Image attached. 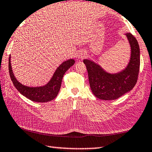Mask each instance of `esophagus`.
Here are the masks:
<instances>
[{
    "mask_svg": "<svg viewBox=\"0 0 152 152\" xmlns=\"http://www.w3.org/2000/svg\"><path fill=\"white\" fill-rule=\"evenodd\" d=\"M84 57H86V54L84 53V52H80V53L78 55V58L80 59L84 58Z\"/></svg>",
    "mask_w": 152,
    "mask_h": 152,
    "instance_id": "34e87169",
    "label": "esophagus"
}]
</instances>
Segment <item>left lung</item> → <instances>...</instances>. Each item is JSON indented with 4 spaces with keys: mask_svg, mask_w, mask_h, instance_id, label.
<instances>
[{
    "mask_svg": "<svg viewBox=\"0 0 152 152\" xmlns=\"http://www.w3.org/2000/svg\"><path fill=\"white\" fill-rule=\"evenodd\" d=\"M126 35L130 45L131 57L128 66L120 72L110 74L92 60H83L91 90L96 98L101 100H116L132 90L137 82L140 65L139 45L131 33H126Z\"/></svg>",
    "mask_w": 152,
    "mask_h": 152,
    "instance_id": "1",
    "label": "left lung"
}]
</instances>
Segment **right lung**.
<instances>
[{
	"instance_id": "obj_1",
	"label": "right lung",
	"mask_w": 152,
	"mask_h": 152,
	"mask_svg": "<svg viewBox=\"0 0 152 152\" xmlns=\"http://www.w3.org/2000/svg\"><path fill=\"white\" fill-rule=\"evenodd\" d=\"M75 60L73 59L68 60L62 63L54 73L52 78L47 84L39 87H29L20 84L12 72L10 63V56L9 61V70L10 76L15 88L21 94L25 96L29 100L37 102H47L56 97L61 86L62 78L69 68L73 66Z\"/></svg>"
}]
</instances>
